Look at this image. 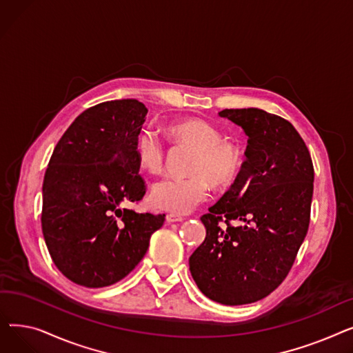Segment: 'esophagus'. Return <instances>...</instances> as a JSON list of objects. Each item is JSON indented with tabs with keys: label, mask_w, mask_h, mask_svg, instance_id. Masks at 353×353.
Returning a JSON list of instances; mask_svg holds the SVG:
<instances>
[{
	"label": "esophagus",
	"mask_w": 353,
	"mask_h": 353,
	"mask_svg": "<svg viewBox=\"0 0 353 353\" xmlns=\"http://www.w3.org/2000/svg\"><path fill=\"white\" fill-rule=\"evenodd\" d=\"M165 221L167 223H174V221H183V217L174 213H167L165 214Z\"/></svg>",
	"instance_id": "esophagus-1"
}]
</instances>
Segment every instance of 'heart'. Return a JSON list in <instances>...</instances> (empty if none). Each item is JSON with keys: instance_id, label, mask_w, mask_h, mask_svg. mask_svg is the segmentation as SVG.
Returning <instances> with one entry per match:
<instances>
[{"instance_id": "heart-1", "label": "heart", "mask_w": 353, "mask_h": 353, "mask_svg": "<svg viewBox=\"0 0 353 353\" xmlns=\"http://www.w3.org/2000/svg\"><path fill=\"white\" fill-rule=\"evenodd\" d=\"M169 136L179 144L194 148L186 177H164L152 189V203L170 213H189L209 196L214 188H229L237 180L245 164L243 145L225 139L223 133L209 121L200 119L177 120L167 127ZM134 156L148 173L163 170L165 147L152 128H143L134 140Z\"/></svg>"}]
</instances>
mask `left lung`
I'll return each mask as SVG.
<instances>
[{
	"label": "left lung",
	"instance_id": "obj_1",
	"mask_svg": "<svg viewBox=\"0 0 353 353\" xmlns=\"http://www.w3.org/2000/svg\"><path fill=\"white\" fill-rule=\"evenodd\" d=\"M219 114L245 130L246 160L230 189L200 217L206 239L189 265L203 294L234 306L266 298L285 281L309 229L314 172L288 120L261 108Z\"/></svg>",
	"mask_w": 353,
	"mask_h": 353
}]
</instances>
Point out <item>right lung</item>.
<instances>
[{
	"label": "right lung",
	"instance_id": "right-lung-1",
	"mask_svg": "<svg viewBox=\"0 0 353 353\" xmlns=\"http://www.w3.org/2000/svg\"><path fill=\"white\" fill-rule=\"evenodd\" d=\"M147 111L133 99L90 107L65 130L50 159L43 234L54 265L80 286L121 281L164 223V214L121 208L145 193L134 140Z\"/></svg>",
	"mask_w": 353,
	"mask_h": 353
}]
</instances>
